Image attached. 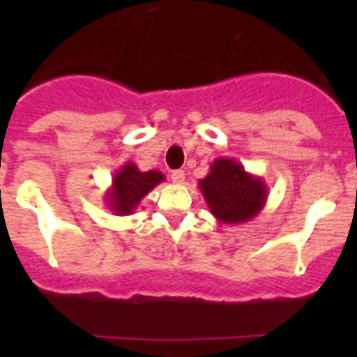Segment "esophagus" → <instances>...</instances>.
Returning <instances> with one entry per match:
<instances>
[{"label": "esophagus", "mask_w": 357, "mask_h": 357, "mask_svg": "<svg viewBox=\"0 0 357 357\" xmlns=\"http://www.w3.org/2000/svg\"><path fill=\"white\" fill-rule=\"evenodd\" d=\"M172 181L175 182V184H184L185 173L182 172V169H175V172L172 173Z\"/></svg>", "instance_id": "1"}]
</instances>
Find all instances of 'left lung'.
I'll list each match as a JSON object with an SVG mask.
<instances>
[{"instance_id":"obj_1","label":"left lung","mask_w":357,"mask_h":357,"mask_svg":"<svg viewBox=\"0 0 357 357\" xmlns=\"http://www.w3.org/2000/svg\"><path fill=\"white\" fill-rule=\"evenodd\" d=\"M211 214L220 223L239 225L254 220L266 204L268 188L261 176L243 168L230 157H220L198 182Z\"/></svg>"}]
</instances>
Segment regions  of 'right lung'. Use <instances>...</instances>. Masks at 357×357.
Listing matches in <instances>:
<instances>
[{
	"label": "right lung",
	"mask_w": 357,
	"mask_h": 357,
	"mask_svg": "<svg viewBox=\"0 0 357 357\" xmlns=\"http://www.w3.org/2000/svg\"><path fill=\"white\" fill-rule=\"evenodd\" d=\"M164 182V175L157 169L141 172L134 162H125L112 176V184L107 189V209L116 216H130L144 197L157 184Z\"/></svg>",
	"instance_id": "obj_1"
}]
</instances>
